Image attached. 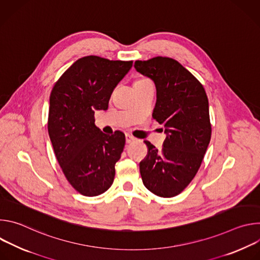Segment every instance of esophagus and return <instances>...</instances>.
I'll return each mask as SVG.
<instances>
[{"label":"esophagus","mask_w":260,"mask_h":260,"mask_svg":"<svg viewBox=\"0 0 260 260\" xmlns=\"http://www.w3.org/2000/svg\"><path fill=\"white\" fill-rule=\"evenodd\" d=\"M135 140H136V138H134V137H133V136H131L129 134H126V135H125V142H126V143H128V144H129V143L134 142Z\"/></svg>","instance_id":"esophagus-1"}]
</instances>
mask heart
<instances>
[{
  "instance_id": "heart-1",
  "label": "heart",
  "mask_w": 260,
  "mask_h": 260,
  "mask_svg": "<svg viewBox=\"0 0 260 260\" xmlns=\"http://www.w3.org/2000/svg\"><path fill=\"white\" fill-rule=\"evenodd\" d=\"M143 81H147V80H140V81H138V82H143Z\"/></svg>"
}]
</instances>
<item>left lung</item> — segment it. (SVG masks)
Returning a JSON list of instances; mask_svg holds the SVG:
<instances>
[{
  "label": "left lung",
  "mask_w": 260,
  "mask_h": 260,
  "mask_svg": "<svg viewBox=\"0 0 260 260\" xmlns=\"http://www.w3.org/2000/svg\"><path fill=\"white\" fill-rule=\"evenodd\" d=\"M135 69L156 88L153 118L165 126L158 151L146 141L148 154L140 162L145 187L161 198L178 196L198 173L211 140L209 102L192 74L177 60L157 56L135 61Z\"/></svg>",
  "instance_id": "obj_1"
}]
</instances>
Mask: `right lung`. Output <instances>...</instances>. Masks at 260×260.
Returning a JSON list of instances; mask_svg holds the SVG:
<instances>
[{
	"label": "right lung",
	"mask_w": 260,
	"mask_h": 260,
	"mask_svg": "<svg viewBox=\"0 0 260 260\" xmlns=\"http://www.w3.org/2000/svg\"><path fill=\"white\" fill-rule=\"evenodd\" d=\"M133 61L89 55L74 62L53 86L49 99L48 134L56 159L69 183L85 197L107 191L125 144L117 131L104 134L94 111L107 110L111 93Z\"/></svg>",
	"instance_id": "obj_1"
}]
</instances>
